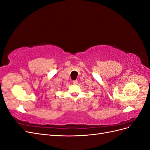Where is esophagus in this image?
<instances>
[{"label": "esophagus", "instance_id": "esophagus-1", "mask_svg": "<svg viewBox=\"0 0 150 150\" xmlns=\"http://www.w3.org/2000/svg\"><path fill=\"white\" fill-rule=\"evenodd\" d=\"M78 83V81H77V80L72 81V84H77Z\"/></svg>", "mask_w": 150, "mask_h": 150}]
</instances>
